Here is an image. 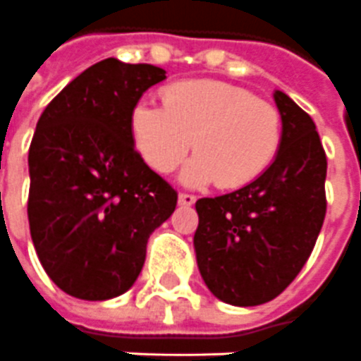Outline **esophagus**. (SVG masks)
Instances as JSON below:
<instances>
[{
	"label": "esophagus",
	"mask_w": 361,
	"mask_h": 361,
	"mask_svg": "<svg viewBox=\"0 0 361 361\" xmlns=\"http://www.w3.org/2000/svg\"><path fill=\"white\" fill-rule=\"evenodd\" d=\"M194 202H196V196H192V194H178V204H180V206H192Z\"/></svg>",
	"instance_id": "obj_1"
}]
</instances>
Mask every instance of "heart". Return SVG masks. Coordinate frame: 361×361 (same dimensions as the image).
<instances>
[{"instance_id":"heart-1","label":"heart","mask_w":361,"mask_h":361,"mask_svg":"<svg viewBox=\"0 0 361 361\" xmlns=\"http://www.w3.org/2000/svg\"><path fill=\"white\" fill-rule=\"evenodd\" d=\"M130 135L142 159L161 175L186 153L180 180L239 188L264 175L282 147V114L274 104L221 81H178L165 87L163 106L142 101L130 114ZM195 142H192V140Z\"/></svg>"}]
</instances>
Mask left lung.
Wrapping results in <instances>:
<instances>
[{
	"mask_svg": "<svg viewBox=\"0 0 361 361\" xmlns=\"http://www.w3.org/2000/svg\"><path fill=\"white\" fill-rule=\"evenodd\" d=\"M282 147L235 192L196 202L194 252L202 280L224 303L255 307L278 298L307 262L326 214V155L315 122L282 91Z\"/></svg>",
	"mask_w": 361,
	"mask_h": 361,
	"instance_id": "left-lung-1",
	"label": "left lung"
}]
</instances>
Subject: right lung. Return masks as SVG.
Returning a JSON list of instances; mask_svg holds the SVG:
<instances>
[{
	"label": "right lung",
	"mask_w": 361,
	"mask_h": 361,
	"mask_svg": "<svg viewBox=\"0 0 361 361\" xmlns=\"http://www.w3.org/2000/svg\"><path fill=\"white\" fill-rule=\"evenodd\" d=\"M165 70L106 58L87 68L38 118L29 149V226L58 288L85 301L128 291L149 235L176 192L135 152L130 114Z\"/></svg>",
	"instance_id": "add662e5"
}]
</instances>
